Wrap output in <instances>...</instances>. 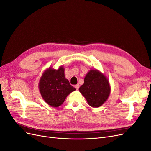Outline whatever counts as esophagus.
<instances>
[{
    "mask_svg": "<svg viewBox=\"0 0 151 151\" xmlns=\"http://www.w3.org/2000/svg\"><path fill=\"white\" fill-rule=\"evenodd\" d=\"M75 88H76V89L77 90H78L79 88V84L76 85V86H75Z\"/></svg>",
    "mask_w": 151,
    "mask_h": 151,
    "instance_id": "1",
    "label": "esophagus"
}]
</instances>
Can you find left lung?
Returning a JSON list of instances; mask_svg holds the SVG:
<instances>
[{"label":"left lung","instance_id":"obj_1","mask_svg":"<svg viewBox=\"0 0 151 151\" xmlns=\"http://www.w3.org/2000/svg\"><path fill=\"white\" fill-rule=\"evenodd\" d=\"M108 79L96 69L90 70L84 78V84L79 88L80 93L86 99L89 106L98 108L106 101L110 94Z\"/></svg>","mask_w":151,"mask_h":151}]
</instances>
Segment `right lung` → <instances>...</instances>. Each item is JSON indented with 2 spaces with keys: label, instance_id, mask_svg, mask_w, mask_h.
<instances>
[{
  "label": "right lung",
  "instance_id": "obj_1",
  "mask_svg": "<svg viewBox=\"0 0 151 151\" xmlns=\"http://www.w3.org/2000/svg\"><path fill=\"white\" fill-rule=\"evenodd\" d=\"M39 89L45 101L50 106L57 108L76 88L65 79L64 68L60 66L57 70L49 67L43 73L39 82Z\"/></svg>",
  "mask_w": 151,
  "mask_h": 151
}]
</instances>
